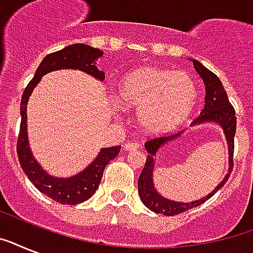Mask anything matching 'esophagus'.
I'll return each instance as SVG.
<instances>
[{
	"mask_svg": "<svg viewBox=\"0 0 253 253\" xmlns=\"http://www.w3.org/2000/svg\"><path fill=\"white\" fill-rule=\"evenodd\" d=\"M123 148L126 151H132V150H136L139 148V144L138 143H134V142H127L123 144Z\"/></svg>",
	"mask_w": 253,
	"mask_h": 253,
	"instance_id": "1",
	"label": "esophagus"
}]
</instances>
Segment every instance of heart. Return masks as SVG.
Wrapping results in <instances>:
<instances>
[{"mask_svg":"<svg viewBox=\"0 0 253 253\" xmlns=\"http://www.w3.org/2000/svg\"><path fill=\"white\" fill-rule=\"evenodd\" d=\"M196 83L186 72L142 67L123 77L115 101L136 110L138 122L151 134H163L181 123L196 105Z\"/></svg>","mask_w":253,"mask_h":253,"instance_id":"b5f03b06","label":"heart"}]
</instances>
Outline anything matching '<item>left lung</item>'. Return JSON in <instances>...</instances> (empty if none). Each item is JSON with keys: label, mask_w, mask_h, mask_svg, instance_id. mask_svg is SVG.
<instances>
[{"label": "left lung", "mask_w": 253, "mask_h": 253, "mask_svg": "<svg viewBox=\"0 0 253 253\" xmlns=\"http://www.w3.org/2000/svg\"><path fill=\"white\" fill-rule=\"evenodd\" d=\"M192 61L198 75L202 77V80L205 83V89H206L205 106L202 111H201V114L194 119L192 126L204 122H214L218 123L223 128V132L226 135V140H227L228 144V164H230V168H228V173L224 176L222 182L210 194H208L204 198L193 201V202H176V201L167 200L163 196H160L156 192V189H155L154 180H152L155 168L154 156L163 144L168 143L169 140H174L177 136H180L182 134V131L178 132V134L170 135V136L163 135V136H156V138L147 140L144 147H146L147 152H148V156H147L146 166L143 168L138 180L139 197H140L143 204L146 205L150 210H152L156 214H164V215L168 216L181 214V212L190 210L193 208H197V206H200L204 202H206L210 197L214 196L226 184V181L228 180L230 173H231L232 168H234V160H232V158H234V138H235L236 132L235 109L232 107V105L228 101L227 93L224 90L223 84L220 83L218 76L214 75L211 71H209L198 60Z\"/></svg>", "instance_id": "obj_1"}]
</instances>
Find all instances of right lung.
<instances>
[{"instance_id": "add662e5", "label": "right lung", "mask_w": 253, "mask_h": 253, "mask_svg": "<svg viewBox=\"0 0 253 253\" xmlns=\"http://www.w3.org/2000/svg\"><path fill=\"white\" fill-rule=\"evenodd\" d=\"M102 51L93 48L90 45L72 44L65 48L47 55L38 67L35 76L26 86L21 99V128L18 135L17 154L23 172L29 180L35 185V188L53 201L61 205H77L89 200L98 188L102 178L103 169L114 158H117L121 147L102 148L98 156L83 170L68 178H57L49 176L44 169L34 159L29 147L27 139V102L34 87L41 81L45 73L57 69H80L87 75L95 77L97 80H103L105 73L95 67V60L102 56Z\"/></svg>"}]
</instances>
